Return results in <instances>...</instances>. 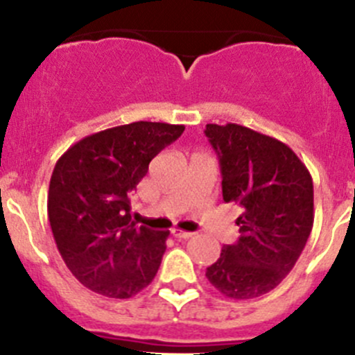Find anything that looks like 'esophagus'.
I'll return each mask as SVG.
<instances>
[{"instance_id":"1","label":"esophagus","mask_w":355,"mask_h":355,"mask_svg":"<svg viewBox=\"0 0 355 355\" xmlns=\"http://www.w3.org/2000/svg\"><path fill=\"white\" fill-rule=\"evenodd\" d=\"M171 235L177 239H191L194 234H191V232H182V230H177V228H175V230H171Z\"/></svg>"}]
</instances>
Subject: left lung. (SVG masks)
I'll return each instance as SVG.
<instances>
[{
	"mask_svg": "<svg viewBox=\"0 0 355 355\" xmlns=\"http://www.w3.org/2000/svg\"><path fill=\"white\" fill-rule=\"evenodd\" d=\"M220 159L225 202H237L241 237L206 270L230 299L273 290L295 266L313 230L314 191L306 164L287 144L237 123L204 130Z\"/></svg>",
	"mask_w": 355,
	"mask_h": 355,
	"instance_id": "left-lung-1",
	"label": "left lung"
}]
</instances>
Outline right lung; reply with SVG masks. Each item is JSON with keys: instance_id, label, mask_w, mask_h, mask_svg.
I'll return each mask as SVG.
<instances>
[{"instance_id": "obj_1", "label": "right lung", "mask_w": 355, "mask_h": 355, "mask_svg": "<svg viewBox=\"0 0 355 355\" xmlns=\"http://www.w3.org/2000/svg\"><path fill=\"white\" fill-rule=\"evenodd\" d=\"M184 125L134 121L84 137L56 161L48 218L67 268L89 290L128 299L156 277L170 232L135 227L130 192Z\"/></svg>"}]
</instances>
